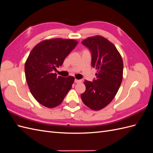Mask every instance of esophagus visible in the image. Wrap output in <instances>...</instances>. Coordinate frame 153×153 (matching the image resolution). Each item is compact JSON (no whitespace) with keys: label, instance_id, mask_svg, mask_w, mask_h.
Masks as SVG:
<instances>
[{"label":"esophagus","instance_id":"esophagus-1","mask_svg":"<svg viewBox=\"0 0 153 153\" xmlns=\"http://www.w3.org/2000/svg\"><path fill=\"white\" fill-rule=\"evenodd\" d=\"M75 82L76 83V84H79V83H81V82H82V80L75 79Z\"/></svg>","mask_w":153,"mask_h":153}]
</instances>
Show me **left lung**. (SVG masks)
I'll return each instance as SVG.
<instances>
[{
  "label": "left lung",
  "mask_w": 153,
  "mask_h": 153,
  "mask_svg": "<svg viewBox=\"0 0 153 153\" xmlns=\"http://www.w3.org/2000/svg\"><path fill=\"white\" fill-rule=\"evenodd\" d=\"M82 43L91 50L92 66L97 73L93 82H84L86 89L81 98L89 108L100 110L112 101L121 84L123 59L115 45L101 36L89 37Z\"/></svg>",
  "instance_id": "left-lung-1"
}]
</instances>
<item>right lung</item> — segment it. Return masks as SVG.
Returning a JSON list of instances; mask_svg holds the SVG:
<instances>
[{
  "instance_id": "add662e5",
  "label": "right lung",
  "mask_w": 153,
  "mask_h": 153,
  "mask_svg": "<svg viewBox=\"0 0 153 153\" xmlns=\"http://www.w3.org/2000/svg\"><path fill=\"white\" fill-rule=\"evenodd\" d=\"M78 41L73 39H45L32 48L25 64V78L36 100L47 108L61 104L71 89L75 78L57 76L52 71L61 66Z\"/></svg>"
}]
</instances>
